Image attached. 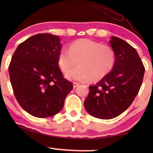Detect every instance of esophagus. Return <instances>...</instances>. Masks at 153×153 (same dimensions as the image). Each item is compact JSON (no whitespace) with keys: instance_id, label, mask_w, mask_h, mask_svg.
<instances>
[{"instance_id":"1","label":"esophagus","mask_w":153,"mask_h":153,"mask_svg":"<svg viewBox=\"0 0 153 153\" xmlns=\"http://www.w3.org/2000/svg\"><path fill=\"white\" fill-rule=\"evenodd\" d=\"M78 85H79V84L77 82H73V87L74 88H76L77 86H78Z\"/></svg>"}]
</instances>
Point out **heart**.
<instances>
[{"label":"heart","instance_id":"obj_1","mask_svg":"<svg viewBox=\"0 0 153 153\" xmlns=\"http://www.w3.org/2000/svg\"><path fill=\"white\" fill-rule=\"evenodd\" d=\"M115 61L112 47L87 38L77 40L69 50L61 49L58 63L61 72H67L78 61L79 66L67 74L69 79L79 81H98L112 69Z\"/></svg>","mask_w":153,"mask_h":153}]
</instances>
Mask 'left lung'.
I'll list each match as a JSON object with an SVG mask.
<instances>
[{
  "mask_svg": "<svg viewBox=\"0 0 153 153\" xmlns=\"http://www.w3.org/2000/svg\"><path fill=\"white\" fill-rule=\"evenodd\" d=\"M115 52L112 70L98 84L89 86L84 101L86 110L101 119L121 115L133 102L143 82L145 68L138 52L124 40L111 38Z\"/></svg>",
  "mask_w": 153,
  "mask_h": 153,
  "instance_id": "obj_1",
  "label": "left lung"
}]
</instances>
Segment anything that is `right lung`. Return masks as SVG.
<instances>
[{
	"label": "right lung",
	"mask_w": 153,
	"mask_h": 153,
	"mask_svg": "<svg viewBox=\"0 0 153 153\" xmlns=\"http://www.w3.org/2000/svg\"><path fill=\"white\" fill-rule=\"evenodd\" d=\"M60 38L37 34L18 45L9 66L10 82L18 104L38 118H47L62 109L72 82L58 67Z\"/></svg>",
	"instance_id": "obj_1"
}]
</instances>
